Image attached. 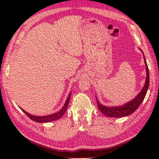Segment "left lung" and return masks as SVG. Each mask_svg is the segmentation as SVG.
I'll return each instance as SVG.
<instances>
[{
    "mask_svg": "<svg viewBox=\"0 0 159 159\" xmlns=\"http://www.w3.org/2000/svg\"><path fill=\"white\" fill-rule=\"evenodd\" d=\"M144 55V54H143ZM144 57V62L146 64V83L143 87V89H141V92L138 93V95L130 101L129 102L124 104L123 106H118V107H108L106 106H103L102 104H101L98 100H97V104L99 110L102 112L104 116L110 117H121L127 116L128 115L134 113L135 111L138 107H139L140 104L142 102L145 96L146 95L147 91L149 87V83H150V76H149V70H148V67L146 63V60Z\"/></svg>",
    "mask_w": 159,
    "mask_h": 159,
    "instance_id": "1",
    "label": "left lung"
}]
</instances>
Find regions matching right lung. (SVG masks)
<instances>
[{"mask_svg": "<svg viewBox=\"0 0 159 159\" xmlns=\"http://www.w3.org/2000/svg\"><path fill=\"white\" fill-rule=\"evenodd\" d=\"M70 96H71V93H70L68 97H67V99L66 100V102H65V104H64V106L63 107V108L61 109L59 112H57L56 113H54V114H51V115H49V116H33V115L30 114L27 112H26L25 110H23L22 109H22V111H23L24 113H25L26 116H27L30 119L36 121V122H39V123H43V122H49V121H55V120H57L60 119L61 117L63 114L66 113V111L67 110V108L68 107V104H69V101L70 99Z\"/></svg>", "mask_w": 159, "mask_h": 159, "instance_id": "add662e5", "label": "right lung"}]
</instances>
